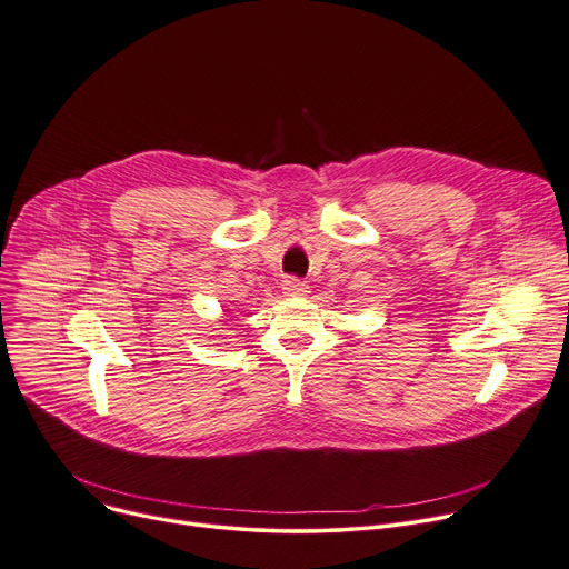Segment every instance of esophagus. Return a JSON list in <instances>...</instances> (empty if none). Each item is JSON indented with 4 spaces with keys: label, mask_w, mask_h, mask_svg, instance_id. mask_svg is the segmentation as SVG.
Listing matches in <instances>:
<instances>
[{
    "label": "esophagus",
    "mask_w": 569,
    "mask_h": 569,
    "mask_svg": "<svg viewBox=\"0 0 569 569\" xmlns=\"http://www.w3.org/2000/svg\"><path fill=\"white\" fill-rule=\"evenodd\" d=\"M307 282H302V280H298V278H284L282 280V293L284 296H305L307 293Z\"/></svg>",
    "instance_id": "esophagus-1"
}]
</instances>
